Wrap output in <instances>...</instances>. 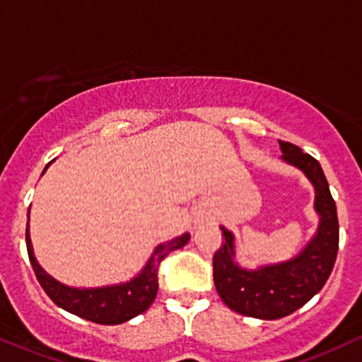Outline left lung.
Listing matches in <instances>:
<instances>
[{
  "mask_svg": "<svg viewBox=\"0 0 362 362\" xmlns=\"http://www.w3.org/2000/svg\"><path fill=\"white\" fill-rule=\"evenodd\" d=\"M281 160L305 173L315 189L319 229L295 258L258 269L241 268L234 259V236L223 229L224 243L214 252V283L230 310L255 319L275 320L290 315L317 295L332 273L339 251L337 209L320 163L297 145L278 141Z\"/></svg>",
  "mask_w": 362,
  "mask_h": 362,
  "instance_id": "obj_1",
  "label": "left lung"
}]
</instances>
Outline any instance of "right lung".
Returning <instances> with one entry per match:
<instances>
[{"label":"right lung","instance_id":"obj_1","mask_svg":"<svg viewBox=\"0 0 362 362\" xmlns=\"http://www.w3.org/2000/svg\"><path fill=\"white\" fill-rule=\"evenodd\" d=\"M50 163H47V167L43 168V173H45ZM189 239L190 234L185 233L182 236L172 239V241L156 246L151 258L145 264V268L133 280L119 283V285L101 286V288H72V286L57 281L49 273L43 272L38 261L35 259L27 223L28 258L30 263H32L35 276H37L42 288L45 290V293L49 295L55 305L62 307L64 310L103 325L123 324V322L148 310L151 303H153L156 291H158L160 263H162V259L168 252L184 247L189 243Z\"/></svg>","mask_w":362,"mask_h":362}]
</instances>
